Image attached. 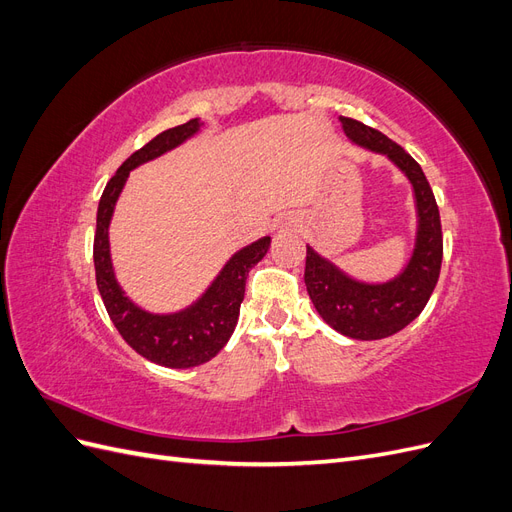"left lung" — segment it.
<instances>
[{
	"label": "left lung",
	"mask_w": 512,
	"mask_h": 512,
	"mask_svg": "<svg viewBox=\"0 0 512 512\" xmlns=\"http://www.w3.org/2000/svg\"><path fill=\"white\" fill-rule=\"evenodd\" d=\"M346 136L356 145L389 156L410 179L416 209L418 232L414 254L399 277L386 284H361L350 280L329 260L320 258L307 247L305 286L324 322L352 339H382L395 335L423 312L442 267V224L429 181L418 162L389 136L365 126V123L339 117Z\"/></svg>",
	"instance_id": "8db88e82"
}]
</instances>
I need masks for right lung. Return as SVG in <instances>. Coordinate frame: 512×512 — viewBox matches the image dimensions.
Instances as JSON below:
<instances>
[{
  "label": "right lung",
  "mask_w": 512,
  "mask_h": 512,
  "mask_svg": "<svg viewBox=\"0 0 512 512\" xmlns=\"http://www.w3.org/2000/svg\"><path fill=\"white\" fill-rule=\"evenodd\" d=\"M198 128L200 121L190 119L183 126L164 130L156 138H151L145 147L134 151L117 168V173L106 183L102 192L94 237L96 284L102 294L106 312L111 316L119 335L126 339L132 350L145 356L147 361L173 369L203 365L226 346L232 331L237 327L247 273H250L256 262L262 260L271 245V237H262L260 241L243 247L241 252L228 260V265L203 294V299L179 314H147L121 292L113 275L111 252H108V224H111V215L123 183H126L132 168L181 145L185 138L198 132Z\"/></svg>",
  "instance_id": "add662e5"
}]
</instances>
